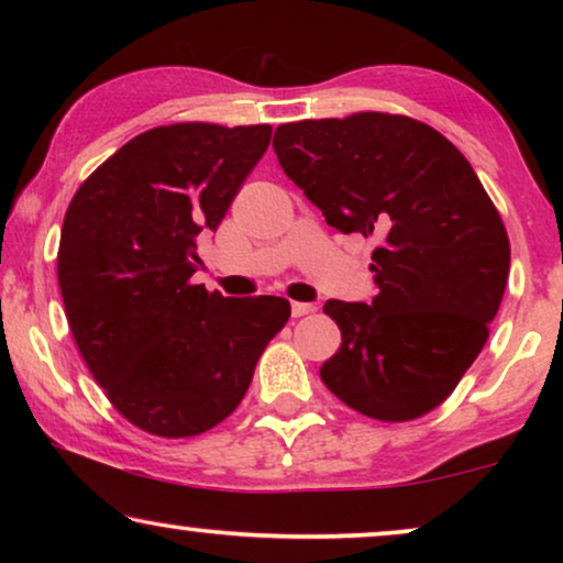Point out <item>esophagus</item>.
I'll list each match as a JSON object with an SVG mask.
<instances>
[{"label":"esophagus","instance_id":"34e87169","mask_svg":"<svg viewBox=\"0 0 563 563\" xmlns=\"http://www.w3.org/2000/svg\"><path fill=\"white\" fill-rule=\"evenodd\" d=\"M314 310H318V307L310 302H291V314H295V318H302V314H310Z\"/></svg>","mask_w":563,"mask_h":563}]
</instances>
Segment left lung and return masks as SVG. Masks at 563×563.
Here are the masks:
<instances>
[{"label": "left lung", "instance_id": "obj_1", "mask_svg": "<svg viewBox=\"0 0 563 563\" xmlns=\"http://www.w3.org/2000/svg\"><path fill=\"white\" fill-rule=\"evenodd\" d=\"M274 151L328 225L379 243L374 302L322 307L341 349L320 379L374 420L435 410L487 343L510 274L507 230L479 176L449 137L389 112L287 122Z\"/></svg>", "mask_w": 563, "mask_h": 563}]
</instances>
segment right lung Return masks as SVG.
<instances>
[{"label":"right lung","instance_id":"right-lung-1","mask_svg":"<svg viewBox=\"0 0 563 563\" xmlns=\"http://www.w3.org/2000/svg\"><path fill=\"white\" fill-rule=\"evenodd\" d=\"M272 125L176 122L112 153L68 205L58 245L66 320L114 410L145 433L189 438L241 405L282 297L191 284L197 238L218 230Z\"/></svg>","mask_w":563,"mask_h":563}]
</instances>
